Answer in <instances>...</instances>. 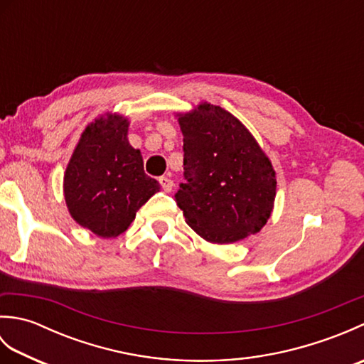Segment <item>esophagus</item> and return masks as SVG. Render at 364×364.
I'll return each mask as SVG.
<instances>
[{
    "label": "esophagus",
    "mask_w": 364,
    "mask_h": 364,
    "mask_svg": "<svg viewBox=\"0 0 364 364\" xmlns=\"http://www.w3.org/2000/svg\"><path fill=\"white\" fill-rule=\"evenodd\" d=\"M159 184H161V188L164 189V192H170V191H172V188H173V181L170 180V178H167V176H161L159 178Z\"/></svg>",
    "instance_id": "1"
}]
</instances>
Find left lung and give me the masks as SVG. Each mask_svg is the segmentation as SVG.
I'll use <instances>...</instances> for the list:
<instances>
[{
    "instance_id": "left-lung-1",
    "label": "left lung",
    "mask_w": 364,
    "mask_h": 364,
    "mask_svg": "<svg viewBox=\"0 0 364 364\" xmlns=\"http://www.w3.org/2000/svg\"><path fill=\"white\" fill-rule=\"evenodd\" d=\"M184 183L175 194L188 225L214 244H230L266 225L275 200V170L241 122L202 103L178 114Z\"/></svg>"
}]
</instances>
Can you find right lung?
I'll return each instance as SVG.
<instances>
[{"label":"right lung","mask_w":364,"mask_h":364,"mask_svg":"<svg viewBox=\"0 0 364 364\" xmlns=\"http://www.w3.org/2000/svg\"><path fill=\"white\" fill-rule=\"evenodd\" d=\"M129 122L106 114L87 125L64 175L68 211L100 237H115L161 186L144 172L142 154L128 142Z\"/></svg>","instance_id":"add662e5"}]
</instances>
